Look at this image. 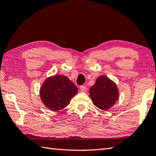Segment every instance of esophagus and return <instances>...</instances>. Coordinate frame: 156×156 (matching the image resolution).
I'll return each mask as SVG.
<instances>
[{
	"mask_svg": "<svg viewBox=\"0 0 156 156\" xmlns=\"http://www.w3.org/2000/svg\"><path fill=\"white\" fill-rule=\"evenodd\" d=\"M87 87H85V86H81L80 88V90L82 92H84L87 91Z\"/></svg>",
	"mask_w": 156,
	"mask_h": 156,
	"instance_id": "obj_1",
	"label": "esophagus"
}]
</instances>
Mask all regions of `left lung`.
<instances>
[{"mask_svg":"<svg viewBox=\"0 0 156 156\" xmlns=\"http://www.w3.org/2000/svg\"><path fill=\"white\" fill-rule=\"evenodd\" d=\"M89 97L96 107L107 111L113 106L119 98V90L115 82L107 76H101L90 88Z\"/></svg>","mask_w":156,"mask_h":156,"instance_id":"8db88e82","label":"left lung"}]
</instances>
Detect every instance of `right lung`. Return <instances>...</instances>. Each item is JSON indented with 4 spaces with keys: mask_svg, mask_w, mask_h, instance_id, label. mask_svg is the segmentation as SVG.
<instances>
[{
    "mask_svg": "<svg viewBox=\"0 0 156 156\" xmlns=\"http://www.w3.org/2000/svg\"><path fill=\"white\" fill-rule=\"evenodd\" d=\"M39 93L46 107L58 111L69 104L72 98L77 94L78 88L66 76L56 74L46 78Z\"/></svg>",
    "mask_w": 156,
    "mask_h": 156,
    "instance_id": "add662e5",
    "label": "right lung"
}]
</instances>
